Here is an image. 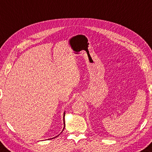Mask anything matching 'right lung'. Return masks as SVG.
I'll return each mask as SVG.
<instances>
[{
    "mask_svg": "<svg viewBox=\"0 0 152 152\" xmlns=\"http://www.w3.org/2000/svg\"><path fill=\"white\" fill-rule=\"evenodd\" d=\"M64 116H65V112L64 113V117H63V118H64V127H65V122H64ZM57 136H56V137H53V138H55V137H56ZM53 138H52V139H53ZM51 139V138H50Z\"/></svg>",
    "mask_w": 152,
    "mask_h": 152,
    "instance_id": "right-lung-1",
    "label": "right lung"
}]
</instances>
